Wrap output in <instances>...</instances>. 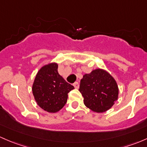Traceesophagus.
<instances>
[{"instance_id":"esophagus-1","label":"esophagus","mask_w":147,"mask_h":147,"mask_svg":"<svg viewBox=\"0 0 147 147\" xmlns=\"http://www.w3.org/2000/svg\"><path fill=\"white\" fill-rule=\"evenodd\" d=\"M73 86H75V89H78V88H79V83H78V82H76L74 83V84H73Z\"/></svg>"}]
</instances>
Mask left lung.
Returning a JSON list of instances; mask_svg holds the SVG:
<instances>
[{"label":"left lung","instance_id":"8db88e82","mask_svg":"<svg viewBox=\"0 0 147 147\" xmlns=\"http://www.w3.org/2000/svg\"><path fill=\"white\" fill-rule=\"evenodd\" d=\"M79 91L84 97V105L94 113L106 112L118 98L116 81L109 72L101 68L83 75Z\"/></svg>","mask_w":147,"mask_h":147}]
</instances>
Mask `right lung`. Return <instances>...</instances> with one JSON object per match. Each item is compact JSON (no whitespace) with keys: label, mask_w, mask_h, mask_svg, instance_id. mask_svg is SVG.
<instances>
[{"label":"right lung","mask_w":147,"mask_h":147,"mask_svg":"<svg viewBox=\"0 0 147 147\" xmlns=\"http://www.w3.org/2000/svg\"><path fill=\"white\" fill-rule=\"evenodd\" d=\"M58 63H50L37 72L32 84V94L41 109L49 113L61 110L67 100V94L74 86L58 72Z\"/></svg>","instance_id":"obj_1"}]
</instances>
